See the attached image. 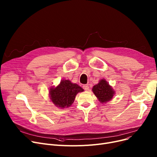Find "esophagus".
<instances>
[{
	"label": "esophagus",
	"mask_w": 157,
	"mask_h": 157,
	"mask_svg": "<svg viewBox=\"0 0 157 157\" xmlns=\"http://www.w3.org/2000/svg\"><path fill=\"white\" fill-rule=\"evenodd\" d=\"M83 89H84V90H88L89 89L88 85V84H86V85H83Z\"/></svg>",
	"instance_id": "obj_1"
}]
</instances>
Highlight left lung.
Returning a JSON list of instances; mask_svg holds the SVG:
<instances>
[{
    "instance_id": "8db88e82",
    "label": "left lung",
    "mask_w": 157,
    "mask_h": 157,
    "mask_svg": "<svg viewBox=\"0 0 157 157\" xmlns=\"http://www.w3.org/2000/svg\"><path fill=\"white\" fill-rule=\"evenodd\" d=\"M92 91L102 103L110 101L114 94V91L104 79H101L97 85L94 86Z\"/></svg>"
}]
</instances>
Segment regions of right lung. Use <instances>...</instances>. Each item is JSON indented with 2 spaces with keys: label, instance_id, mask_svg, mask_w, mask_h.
I'll use <instances>...</instances> for the list:
<instances>
[{
  "label": "right lung",
  "instance_id": "obj_1",
  "mask_svg": "<svg viewBox=\"0 0 157 157\" xmlns=\"http://www.w3.org/2000/svg\"><path fill=\"white\" fill-rule=\"evenodd\" d=\"M83 91V89L78 85L65 79L62 80L58 86L50 89L49 96L56 106L64 108L71 106L77 94Z\"/></svg>",
  "mask_w": 157,
  "mask_h": 157
}]
</instances>
